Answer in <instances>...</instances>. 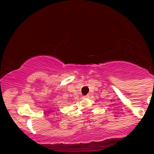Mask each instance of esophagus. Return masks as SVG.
Masks as SVG:
<instances>
[{
	"instance_id": "obj_1",
	"label": "esophagus",
	"mask_w": 154,
	"mask_h": 154,
	"mask_svg": "<svg viewBox=\"0 0 154 154\" xmlns=\"http://www.w3.org/2000/svg\"><path fill=\"white\" fill-rule=\"evenodd\" d=\"M88 97V95H85V96H83V98H85V97Z\"/></svg>"
}]
</instances>
